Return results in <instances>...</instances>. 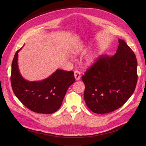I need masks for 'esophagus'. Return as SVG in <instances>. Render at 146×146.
Masks as SVG:
<instances>
[{
  "label": "esophagus",
  "instance_id": "1",
  "mask_svg": "<svg viewBox=\"0 0 146 146\" xmlns=\"http://www.w3.org/2000/svg\"><path fill=\"white\" fill-rule=\"evenodd\" d=\"M74 77L76 78V80H79L80 77H81V74L79 71L78 70H76L74 72Z\"/></svg>",
  "mask_w": 146,
  "mask_h": 146
}]
</instances>
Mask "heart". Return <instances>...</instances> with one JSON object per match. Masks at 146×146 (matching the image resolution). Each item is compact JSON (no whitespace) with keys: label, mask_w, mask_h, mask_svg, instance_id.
<instances>
[{"label":"heart","mask_w":146,"mask_h":146,"mask_svg":"<svg viewBox=\"0 0 146 146\" xmlns=\"http://www.w3.org/2000/svg\"><path fill=\"white\" fill-rule=\"evenodd\" d=\"M84 46L82 44L76 46L72 50V53L74 55H78L84 51ZM100 54L99 51H95L90 54L85 60L86 65L87 66H92L95 65L99 58Z\"/></svg>","instance_id":"obj_1"}]
</instances>
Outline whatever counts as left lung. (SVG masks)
<instances>
[{
	"mask_svg": "<svg viewBox=\"0 0 146 146\" xmlns=\"http://www.w3.org/2000/svg\"><path fill=\"white\" fill-rule=\"evenodd\" d=\"M113 56H101L88 69L82 80L84 98L95 113L106 114L118 109L132 96L137 81L136 56L124 40Z\"/></svg>",
	"mask_w": 146,
	"mask_h": 146,
	"instance_id": "1",
	"label": "left lung"
}]
</instances>
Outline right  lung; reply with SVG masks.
<instances>
[{"instance_id":"obj_1","label":"right lung","mask_w":146,"mask_h":146,"mask_svg":"<svg viewBox=\"0 0 146 146\" xmlns=\"http://www.w3.org/2000/svg\"><path fill=\"white\" fill-rule=\"evenodd\" d=\"M21 48L15 54L11 65V83L15 95L34 112L55 113L61 106L68 88L75 81L73 72L57 69L43 80L28 81L21 74L18 65V55Z\"/></svg>"}]
</instances>
